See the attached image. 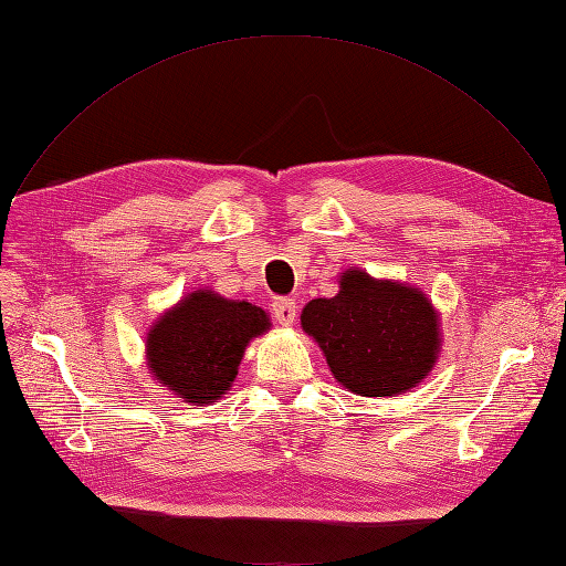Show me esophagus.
<instances>
[{
  "mask_svg": "<svg viewBox=\"0 0 566 566\" xmlns=\"http://www.w3.org/2000/svg\"><path fill=\"white\" fill-rule=\"evenodd\" d=\"M296 303H293L291 298H275L273 301V314L277 318V324L282 326H291L293 322H296Z\"/></svg>",
  "mask_w": 566,
  "mask_h": 566,
  "instance_id": "esophagus-1",
  "label": "esophagus"
}]
</instances>
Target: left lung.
<instances>
[{
  "instance_id": "left-lung-1",
  "label": "left lung",
  "mask_w": 566,
  "mask_h": 566,
  "mask_svg": "<svg viewBox=\"0 0 566 566\" xmlns=\"http://www.w3.org/2000/svg\"><path fill=\"white\" fill-rule=\"evenodd\" d=\"M303 331L333 377L356 396H400L428 377L439 354V316L426 293L358 268L344 270L333 298L303 307Z\"/></svg>"
}]
</instances>
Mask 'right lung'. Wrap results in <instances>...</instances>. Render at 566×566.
<instances>
[{
  "mask_svg": "<svg viewBox=\"0 0 566 566\" xmlns=\"http://www.w3.org/2000/svg\"><path fill=\"white\" fill-rule=\"evenodd\" d=\"M268 328L261 307L199 289L164 312L147 333V367L185 402L203 407L231 388L244 347Z\"/></svg>",
  "mask_w": 566,
  "mask_h": 566,
  "instance_id": "obj_1",
  "label": "right lung"
}]
</instances>
